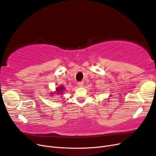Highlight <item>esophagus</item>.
I'll return each mask as SVG.
<instances>
[{"label": "esophagus", "instance_id": "1", "mask_svg": "<svg viewBox=\"0 0 156 156\" xmlns=\"http://www.w3.org/2000/svg\"><path fill=\"white\" fill-rule=\"evenodd\" d=\"M77 85L79 87H83L84 85V82L83 81H79L77 83Z\"/></svg>", "mask_w": 156, "mask_h": 156}]
</instances>
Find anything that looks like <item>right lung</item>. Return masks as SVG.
<instances>
[{
  "label": "right lung",
  "instance_id": "add662e5",
  "mask_svg": "<svg viewBox=\"0 0 156 156\" xmlns=\"http://www.w3.org/2000/svg\"><path fill=\"white\" fill-rule=\"evenodd\" d=\"M64 90V87H58L56 88V90L58 94L62 93V92Z\"/></svg>",
  "mask_w": 156,
  "mask_h": 156
}]
</instances>
